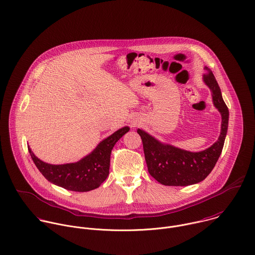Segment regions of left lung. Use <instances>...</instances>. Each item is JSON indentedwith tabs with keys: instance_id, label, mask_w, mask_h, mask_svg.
<instances>
[{
	"instance_id": "8db88e82",
	"label": "left lung",
	"mask_w": 255,
	"mask_h": 255,
	"mask_svg": "<svg viewBox=\"0 0 255 255\" xmlns=\"http://www.w3.org/2000/svg\"><path fill=\"white\" fill-rule=\"evenodd\" d=\"M204 70L206 74L203 75V82L210 89L213 105L221 115L220 134L211 146L192 152L163 143L146 131L137 129L142 140L148 172L163 185L186 186L202 181L211 172L221 154L228 128L229 112L212 72L207 67H204Z\"/></svg>"
}]
</instances>
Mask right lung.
<instances>
[{"label": "right lung", "instance_id": "add662e5", "mask_svg": "<svg viewBox=\"0 0 255 255\" xmlns=\"http://www.w3.org/2000/svg\"><path fill=\"white\" fill-rule=\"evenodd\" d=\"M128 130V127L118 129L102 140L90 154L72 163H47L38 158L30 146L28 148L36 166L50 182L68 190L90 191L98 188L108 177L112 149L116 142Z\"/></svg>", "mask_w": 255, "mask_h": 255}]
</instances>
